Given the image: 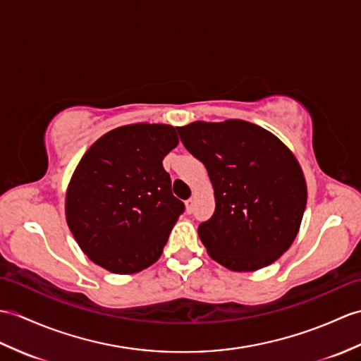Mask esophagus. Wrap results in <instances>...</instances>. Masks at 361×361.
I'll return each instance as SVG.
<instances>
[{
    "label": "esophagus",
    "mask_w": 361,
    "mask_h": 361,
    "mask_svg": "<svg viewBox=\"0 0 361 361\" xmlns=\"http://www.w3.org/2000/svg\"><path fill=\"white\" fill-rule=\"evenodd\" d=\"M194 204H195V200H194V198H189V200L186 201V212H188V214L194 212Z\"/></svg>",
    "instance_id": "1"
}]
</instances>
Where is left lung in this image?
<instances>
[{"instance_id": "8db88e82", "label": "left lung", "mask_w": 361, "mask_h": 361, "mask_svg": "<svg viewBox=\"0 0 361 361\" xmlns=\"http://www.w3.org/2000/svg\"><path fill=\"white\" fill-rule=\"evenodd\" d=\"M177 130L214 188L215 212L198 226L207 254L235 272L272 264L294 243L306 209L295 155L274 133L243 120L195 121Z\"/></svg>"}]
</instances>
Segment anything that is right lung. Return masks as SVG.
Masks as SVG:
<instances>
[{
  "instance_id": "obj_1",
  "label": "right lung",
  "mask_w": 361,
  "mask_h": 361,
  "mask_svg": "<svg viewBox=\"0 0 361 361\" xmlns=\"http://www.w3.org/2000/svg\"><path fill=\"white\" fill-rule=\"evenodd\" d=\"M178 145L173 126L137 123L104 133L82 155L66 192V220L92 262L135 274L163 254L184 212L163 160Z\"/></svg>"
}]
</instances>
